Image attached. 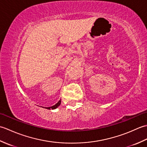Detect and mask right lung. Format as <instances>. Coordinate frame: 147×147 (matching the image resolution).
<instances>
[{
	"label": "right lung",
	"mask_w": 147,
	"mask_h": 147,
	"mask_svg": "<svg viewBox=\"0 0 147 147\" xmlns=\"http://www.w3.org/2000/svg\"><path fill=\"white\" fill-rule=\"evenodd\" d=\"M61 100H59L57 104H55L54 105H53V106H52V107H46L45 109H56V108H57L59 105H60V104H61Z\"/></svg>",
	"instance_id": "right-lung-1"
}]
</instances>
